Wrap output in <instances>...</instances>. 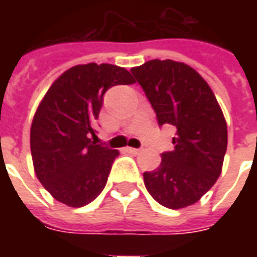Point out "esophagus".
<instances>
[{"mask_svg":"<svg viewBox=\"0 0 257 257\" xmlns=\"http://www.w3.org/2000/svg\"><path fill=\"white\" fill-rule=\"evenodd\" d=\"M125 150L128 151V153H131V154H139L140 151H142L140 149H134V147H126Z\"/></svg>","mask_w":257,"mask_h":257,"instance_id":"34e87169","label":"esophagus"}]
</instances>
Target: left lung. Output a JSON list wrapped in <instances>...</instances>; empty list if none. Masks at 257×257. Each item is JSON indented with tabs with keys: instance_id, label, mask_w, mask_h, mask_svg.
I'll use <instances>...</instances> for the list:
<instances>
[{
	"instance_id": "8db88e82",
	"label": "left lung",
	"mask_w": 257,
	"mask_h": 257,
	"mask_svg": "<svg viewBox=\"0 0 257 257\" xmlns=\"http://www.w3.org/2000/svg\"><path fill=\"white\" fill-rule=\"evenodd\" d=\"M132 74L157 114L172 125L173 151L162 153L156 171L143 173L158 204L180 209L195 204L220 176L227 150V125L213 92L193 67L175 60H149Z\"/></svg>"
}]
</instances>
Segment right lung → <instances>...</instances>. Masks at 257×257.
<instances>
[{
	"label": "right lung",
	"instance_id": "right-lung-1",
	"mask_svg": "<svg viewBox=\"0 0 257 257\" xmlns=\"http://www.w3.org/2000/svg\"><path fill=\"white\" fill-rule=\"evenodd\" d=\"M135 84L128 70L112 64H79L48 89L31 123L30 147L38 180L60 202L79 208L103 191L117 150L97 145L96 119L103 95Z\"/></svg>",
	"mask_w": 257,
	"mask_h": 257
}]
</instances>
